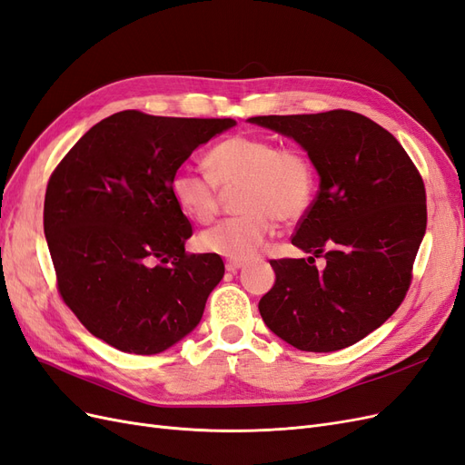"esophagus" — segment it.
Instances as JSON below:
<instances>
[{"label": "esophagus", "mask_w": 465, "mask_h": 465, "mask_svg": "<svg viewBox=\"0 0 465 465\" xmlns=\"http://www.w3.org/2000/svg\"><path fill=\"white\" fill-rule=\"evenodd\" d=\"M244 263L242 262H236V260H229L227 262V265H224V267H227V272H231V273H236L238 270H241V267H242Z\"/></svg>", "instance_id": "1"}]
</instances>
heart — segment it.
<instances>
[{
    "label": "heart",
    "mask_w": 465,
    "mask_h": 465,
    "mask_svg": "<svg viewBox=\"0 0 465 465\" xmlns=\"http://www.w3.org/2000/svg\"><path fill=\"white\" fill-rule=\"evenodd\" d=\"M207 174L178 168L171 193L178 209L195 223L215 217L221 193L236 190L238 217L223 219L203 231V252L236 262L256 258L275 231L277 217L301 219L316 192V168L306 151L279 147L258 134H234L221 139L205 154Z\"/></svg>",
    "instance_id": "heart-1"
}]
</instances>
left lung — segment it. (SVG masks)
Wrapping results in <instances>:
<instances>
[{"instance_id": "1", "label": "left lung", "mask_w": 465, "mask_h": 465, "mask_svg": "<svg viewBox=\"0 0 465 465\" xmlns=\"http://www.w3.org/2000/svg\"><path fill=\"white\" fill-rule=\"evenodd\" d=\"M248 120L292 137L320 174L291 238L311 258L270 260L275 285L258 304L265 326L312 353L353 345L410 291L427 229L423 178L398 139L357 112ZM316 257L327 260L323 271Z\"/></svg>"}]
</instances>
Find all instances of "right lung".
<instances>
[{"label": "right lung", "mask_w": 465, "mask_h": 465, "mask_svg": "<svg viewBox=\"0 0 465 465\" xmlns=\"http://www.w3.org/2000/svg\"><path fill=\"white\" fill-rule=\"evenodd\" d=\"M232 118L116 112L54 168L45 234L64 302L98 340L154 355L198 326L224 273L217 254H188V217L171 178Z\"/></svg>", "instance_id": "1"}]
</instances>
